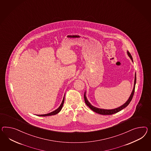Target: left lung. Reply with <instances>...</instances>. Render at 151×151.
Masks as SVG:
<instances>
[{"mask_svg": "<svg viewBox=\"0 0 151 151\" xmlns=\"http://www.w3.org/2000/svg\"><path fill=\"white\" fill-rule=\"evenodd\" d=\"M128 54L129 55V56L130 58L132 59V55L130 54V53L129 51H128ZM136 81V77L135 74V81H134V86L133 90L132 91V94H131L130 96L129 97L128 100L123 105H122V106H120V107H118V108L113 109H99V108H96V107L93 106L92 105H91V104L89 103L88 101L87 100V99H86V97L85 94H84V101H85V104L89 107V108H90L91 110H93V111L96 112L97 113H99L100 114H102V115H111V114H113L116 113L117 112H119L120 111H122L123 109L125 108L126 107H127L129 104H130V102H131V101L132 100V99L133 97V96H134V92H135Z\"/></svg>", "mask_w": 151, "mask_h": 151, "instance_id": "1", "label": "left lung"}]
</instances>
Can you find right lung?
I'll return each mask as SVG.
<instances>
[{"mask_svg": "<svg viewBox=\"0 0 151 151\" xmlns=\"http://www.w3.org/2000/svg\"><path fill=\"white\" fill-rule=\"evenodd\" d=\"M64 101H65V96L63 97V100H62V103H61V104L60 105V106L58 107L56 110H55L54 111H53V112H51V113H48V114H42V115H38V116H52V115H55V114H58V112H60V111L61 110V109L62 108V106H63V103H64Z\"/></svg>", "mask_w": 151, "mask_h": 151, "instance_id": "right-lung-1", "label": "right lung"}]
</instances>
